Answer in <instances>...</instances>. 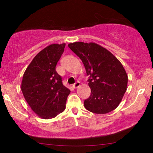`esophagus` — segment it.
Returning <instances> with one entry per match:
<instances>
[{
    "label": "esophagus",
    "instance_id": "34e87169",
    "mask_svg": "<svg viewBox=\"0 0 153 153\" xmlns=\"http://www.w3.org/2000/svg\"><path fill=\"white\" fill-rule=\"evenodd\" d=\"M79 85H80V82H79V81H77L76 82L74 83V84H73V87H74V88H78Z\"/></svg>",
    "mask_w": 153,
    "mask_h": 153
}]
</instances>
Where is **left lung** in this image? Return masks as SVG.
<instances>
[{
	"label": "left lung",
	"instance_id": "1",
	"mask_svg": "<svg viewBox=\"0 0 153 153\" xmlns=\"http://www.w3.org/2000/svg\"><path fill=\"white\" fill-rule=\"evenodd\" d=\"M70 49L82 60L88 76L91 96L84 106L94 114L112 111L127 91V73L121 62L105 48L95 43L74 42Z\"/></svg>",
	"mask_w": 153,
	"mask_h": 153
}]
</instances>
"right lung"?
Wrapping results in <instances>:
<instances>
[{
    "label": "right lung",
    "instance_id": "add662e5",
    "mask_svg": "<svg viewBox=\"0 0 153 153\" xmlns=\"http://www.w3.org/2000/svg\"><path fill=\"white\" fill-rule=\"evenodd\" d=\"M65 47V44H53L45 48L33 58L23 76L22 91L25 100L42 118H53L65 108L70 91L56 71Z\"/></svg>",
    "mask_w": 153,
    "mask_h": 153
}]
</instances>
